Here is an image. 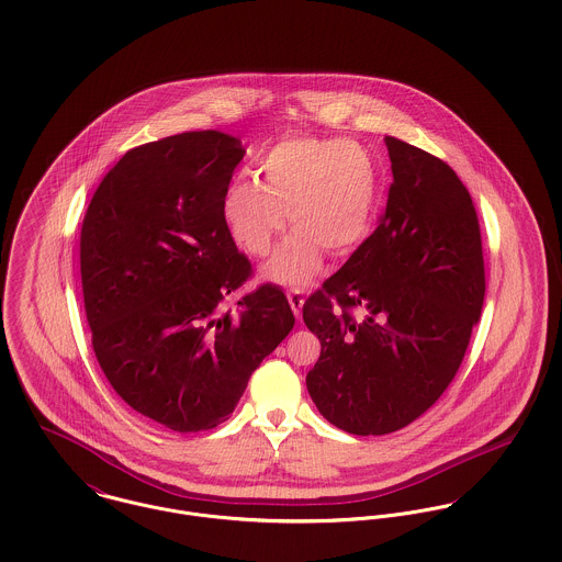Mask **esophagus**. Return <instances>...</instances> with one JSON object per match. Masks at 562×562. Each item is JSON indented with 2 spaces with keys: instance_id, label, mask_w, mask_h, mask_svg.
<instances>
[{
  "instance_id": "34e87169",
  "label": "esophagus",
  "mask_w": 562,
  "mask_h": 562,
  "mask_svg": "<svg viewBox=\"0 0 562 562\" xmlns=\"http://www.w3.org/2000/svg\"><path fill=\"white\" fill-rule=\"evenodd\" d=\"M286 297H289V304H291V308L295 312V316L297 318H302V308H304V295L300 293V291H289L286 293Z\"/></svg>"
}]
</instances>
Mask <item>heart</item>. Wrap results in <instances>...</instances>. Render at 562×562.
<instances>
[{"label":"heart","mask_w":562,"mask_h":562,"mask_svg":"<svg viewBox=\"0 0 562 562\" xmlns=\"http://www.w3.org/2000/svg\"><path fill=\"white\" fill-rule=\"evenodd\" d=\"M258 179L231 183L222 217L235 244L265 256L289 220L295 231L262 267V276L284 286H304L318 273L323 250L342 256L371 228L376 168L356 142L286 137L258 161Z\"/></svg>","instance_id":"heart-1"}]
</instances>
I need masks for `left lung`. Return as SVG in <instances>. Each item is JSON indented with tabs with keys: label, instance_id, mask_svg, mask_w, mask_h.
Instances as JSON below:
<instances>
[{
	"label": "left lung",
	"instance_id": "8db88e82",
	"mask_svg": "<svg viewBox=\"0 0 562 562\" xmlns=\"http://www.w3.org/2000/svg\"><path fill=\"white\" fill-rule=\"evenodd\" d=\"M392 186L373 235L304 304L321 340L306 385L353 436L423 416L459 371L485 300L476 209L436 155L385 135Z\"/></svg>",
	"mask_w": 562,
	"mask_h": 562
}]
</instances>
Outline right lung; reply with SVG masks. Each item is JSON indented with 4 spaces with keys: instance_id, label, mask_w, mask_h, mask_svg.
Returning a JSON list of instances; mask_svg holds the SVG:
<instances>
[{
    "instance_id": "add662e5",
    "label": "right lung",
    "mask_w": 562,
    "mask_h": 562,
    "mask_svg": "<svg viewBox=\"0 0 562 562\" xmlns=\"http://www.w3.org/2000/svg\"><path fill=\"white\" fill-rule=\"evenodd\" d=\"M246 150L222 131H188L126 150L94 191L79 239L94 356L148 420L193 434L224 423L250 374L289 336L286 295L251 278L222 198Z\"/></svg>"
}]
</instances>
